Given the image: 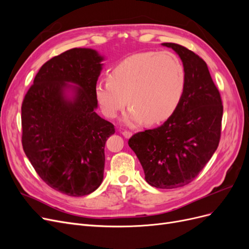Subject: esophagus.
Instances as JSON below:
<instances>
[{
    "mask_svg": "<svg viewBox=\"0 0 249 249\" xmlns=\"http://www.w3.org/2000/svg\"><path fill=\"white\" fill-rule=\"evenodd\" d=\"M123 135H124V138L129 139V138H131V137L133 136V133H132V132H129V131H124V132H123Z\"/></svg>",
    "mask_w": 249,
    "mask_h": 249,
    "instance_id": "esophagus-1",
    "label": "esophagus"
}]
</instances>
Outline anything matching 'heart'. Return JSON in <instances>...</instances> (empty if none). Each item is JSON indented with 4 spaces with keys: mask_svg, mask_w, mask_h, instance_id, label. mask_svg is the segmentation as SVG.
<instances>
[{
    "mask_svg": "<svg viewBox=\"0 0 249 249\" xmlns=\"http://www.w3.org/2000/svg\"><path fill=\"white\" fill-rule=\"evenodd\" d=\"M109 78L96 82L95 101L108 118H114L127 101L130 108L123 123L129 126L169 119L186 89L185 66L168 51H147L126 57L113 67Z\"/></svg>",
    "mask_w": 249,
    "mask_h": 249,
    "instance_id": "heart-1",
    "label": "heart"
}]
</instances>
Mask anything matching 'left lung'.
I'll use <instances>...</instances> for the list:
<instances>
[{"mask_svg":"<svg viewBox=\"0 0 249 249\" xmlns=\"http://www.w3.org/2000/svg\"><path fill=\"white\" fill-rule=\"evenodd\" d=\"M175 51L186 70V89L177 111L162 125L135 134L129 146L136 154L145 180L159 189L191 183L219 144L223 107L207 63L177 43Z\"/></svg>","mask_w":249,"mask_h":249,"instance_id":"8db88e82","label":"left lung"}]
</instances>
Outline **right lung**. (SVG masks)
Wrapping results in <instances>:
<instances>
[{
  "label": "right lung",
  "instance_id": "1",
  "mask_svg": "<svg viewBox=\"0 0 249 249\" xmlns=\"http://www.w3.org/2000/svg\"><path fill=\"white\" fill-rule=\"evenodd\" d=\"M105 57L74 48L44 63L21 106L22 148L38 176L70 196L103 182L105 144L114 125L95 110L93 89Z\"/></svg>",
  "mask_w": 249,
  "mask_h": 249
}]
</instances>
